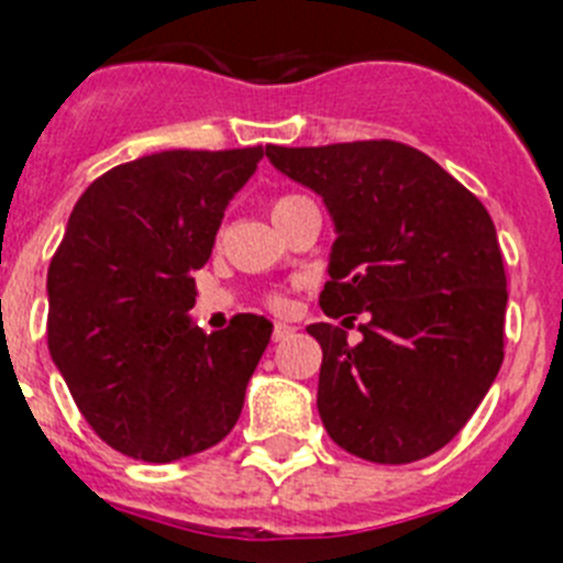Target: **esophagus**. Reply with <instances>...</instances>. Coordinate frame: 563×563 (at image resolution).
Instances as JSON below:
<instances>
[{"label": "esophagus", "mask_w": 563, "mask_h": 563, "mask_svg": "<svg viewBox=\"0 0 563 563\" xmlns=\"http://www.w3.org/2000/svg\"><path fill=\"white\" fill-rule=\"evenodd\" d=\"M291 334H295V329H291V325H286V322H277L275 331H272V340L283 342V340H288Z\"/></svg>", "instance_id": "1"}]
</instances>
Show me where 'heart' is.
<instances>
[{"label":"heart","instance_id":"1","mask_svg":"<svg viewBox=\"0 0 563 563\" xmlns=\"http://www.w3.org/2000/svg\"><path fill=\"white\" fill-rule=\"evenodd\" d=\"M300 200H306V198H300V195H283V198L275 200V207H272V214H275V218H280L283 212H288V209H291V207H297ZM268 306H272V309H275V311H286L288 309V300L283 295H272V297H268Z\"/></svg>","mask_w":563,"mask_h":563}]
</instances>
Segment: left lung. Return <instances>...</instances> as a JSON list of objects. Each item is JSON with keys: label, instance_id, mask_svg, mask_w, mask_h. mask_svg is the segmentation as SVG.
Returning <instances> with one entry per match:
<instances>
[{"label": "left lung", "instance_id": "1", "mask_svg": "<svg viewBox=\"0 0 563 563\" xmlns=\"http://www.w3.org/2000/svg\"><path fill=\"white\" fill-rule=\"evenodd\" d=\"M266 155L314 189L334 221L322 311L365 317L356 345L340 325H309L322 349L317 410L329 437L376 464L437 453L505 360L507 277L490 214L399 141L268 144Z\"/></svg>", "mask_w": 563, "mask_h": 563}]
</instances>
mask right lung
I'll return each mask as SVG.
<instances>
[{"instance_id": "right-lung-1", "label": "right lung", "mask_w": 563, "mask_h": 563, "mask_svg": "<svg viewBox=\"0 0 563 563\" xmlns=\"http://www.w3.org/2000/svg\"><path fill=\"white\" fill-rule=\"evenodd\" d=\"M263 146L166 150L112 166L73 207L47 268V349L81 417L110 448L175 462L241 417L272 322L189 320L195 277Z\"/></svg>"}]
</instances>
